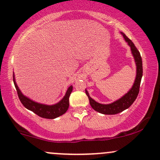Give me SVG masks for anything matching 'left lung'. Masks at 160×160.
Masks as SVG:
<instances>
[{
	"label": "left lung",
	"instance_id": "8db88e82",
	"mask_svg": "<svg viewBox=\"0 0 160 160\" xmlns=\"http://www.w3.org/2000/svg\"><path fill=\"white\" fill-rule=\"evenodd\" d=\"M122 34L124 36L125 41L128 42L129 45L130 46L132 53L133 55L134 59H135L136 64V78L135 82H134L131 89L126 95L123 96L122 98L113 102L112 103H110V104H101V103L95 101L93 99L91 98V97L88 95V92L86 90V94L88 96V100H89V103L92 109L104 115L118 114L121 112L124 111V109L129 108L132 104V103L135 101L138 95V92H139L140 83H141V80L142 78V73H143L142 57L140 55L139 51H138V49L136 48L135 45L133 44V42L124 33L122 32Z\"/></svg>",
	"mask_w": 160,
	"mask_h": 160
}]
</instances>
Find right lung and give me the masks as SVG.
Masks as SVG:
<instances>
[{"label":"right lung","mask_w":160,"mask_h":160,"mask_svg":"<svg viewBox=\"0 0 160 160\" xmlns=\"http://www.w3.org/2000/svg\"><path fill=\"white\" fill-rule=\"evenodd\" d=\"M13 82H14L15 88H16L17 93H18V98L22 102V104L24 105V107L33 112L35 114L38 115L39 117L48 119H53L63 115L65 112L68 110L69 107V97H70L71 93L72 92V86H69L64 98L58 103L55 105L48 106L36 103V102L31 101V100L23 95L15 81L14 76H13Z\"/></svg>","instance_id":"1"}]
</instances>
